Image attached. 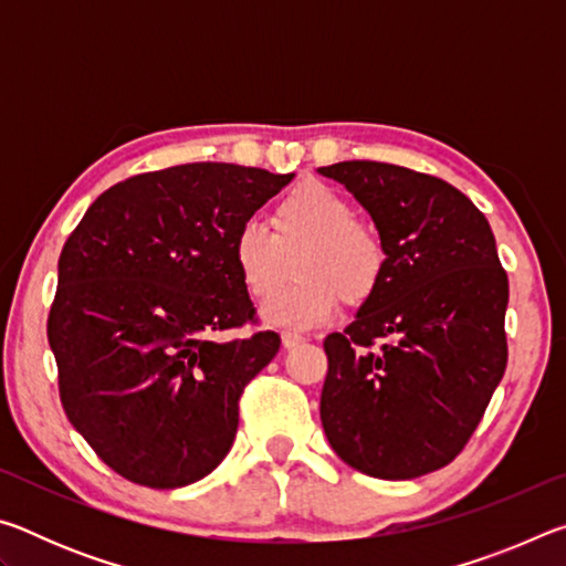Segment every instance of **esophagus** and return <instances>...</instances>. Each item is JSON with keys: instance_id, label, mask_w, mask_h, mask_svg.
<instances>
[{"instance_id": "34e87169", "label": "esophagus", "mask_w": 566, "mask_h": 566, "mask_svg": "<svg viewBox=\"0 0 566 566\" xmlns=\"http://www.w3.org/2000/svg\"><path fill=\"white\" fill-rule=\"evenodd\" d=\"M306 339L302 337V334H296V332H282V344L286 349H294V347H300V344H304Z\"/></svg>"}]
</instances>
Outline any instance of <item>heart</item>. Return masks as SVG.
Wrapping results in <instances>:
<instances>
[{"label": "heart", "mask_w": 566, "mask_h": 566, "mask_svg": "<svg viewBox=\"0 0 566 566\" xmlns=\"http://www.w3.org/2000/svg\"><path fill=\"white\" fill-rule=\"evenodd\" d=\"M290 259L297 280L262 306L266 322L290 329L322 327L342 302L367 304L389 266L379 229L322 181H306L274 207L272 234L260 222H244L232 239L234 270L252 300H266L279 289Z\"/></svg>", "instance_id": "1"}]
</instances>
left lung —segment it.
Returning a JSON list of instances; mask_svg holds the SVG:
<instances>
[{"mask_svg": "<svg viewBox=\"0 0 566 566\" xmlns=\"http://www.w3.org/2000/svg\"><path fill=\"white\" fill-rule=\"evenodd\" d=\"M319 175L357 197L389 252L379 292L324 339V434L369 476L429 474L462 452L506 369L510 282L490 222L407 167L357 159Z\"/></svg>", "mask_w": 566, "mask_h": 566, "instance_id": "8db88e82", "label": "left lung"}]
</instances>
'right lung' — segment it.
<instances>
[{
    "instance_id": "obj_1",
    "label": "right lung",
    "mask_w": 566,
    "mask_h": 566,
    "mask_svg": "<svg viewBox=\"0 0 566 566\" xmlns=\"http://www.w3.org/2000/svg\"><path fill=\"white\" fill-rule=\"evenodd\" d=\"M294 175L195 161L119 181L60 254L46 337L66 417L104 464L151 490L207 476L232 449L244 387L280 334L254 324L237 229Z\"/></svg>"
}]
</instances>
